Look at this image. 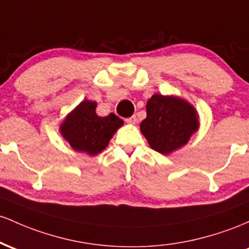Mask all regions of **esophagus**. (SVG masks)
Wrapping results in <instances>:
<instances>
[{
  "instance_id": "1",
  "label": "esophagus",
  "mask_w": 249,
  "mask_h": 249,
  "mask_svg": "<svg viewBox=\"0 0 249 249\" xmlns=\"http://www.w3.org/2000/svg\"><path fill=\"white\" fill-rule=\"evenodd\" d=\"M136 121H138V119H136L135 115L128 117V119H125V122H127V124H135Z\"/></svg>"
}]
</instances>
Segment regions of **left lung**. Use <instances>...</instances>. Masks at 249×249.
<instances>
[{"label": "left lung", "mask_w": 249, "mask_h": 249, "mask_svg": "<svg viewBox=\"0 0 249 249\" xmlns=\"http://www.w3.org/2000/svg\"><path fill=\"white\" fill-rule=\"evenodd\" d=\"M147 117L140 124L152 149L168 155L188 143L200 127L194 106L174 95L154 94L146 105Z\"/></svg>", "instance_id": "obj_1"}]
</instances>
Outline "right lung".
Here are the masks:
<instances>
[{
	"mask_svg": "<svg viewBox=\"0 0 249 249\" xmlns=\"http://www.w3.org/2000/svg\"><path fill=\"white\" fill-rule=\"evenodd\" d=\"M96 106L95 101L83 100L60 124L61 135L72 149L89 156L105 150L116 130L124 125V121L113 113L97 115Z\"/></svg>",
	"mask_w": 249,
	"mask_h": 249,
	"instance_id": "obj_1",
	"label": "right lung"
}]
</instances>
